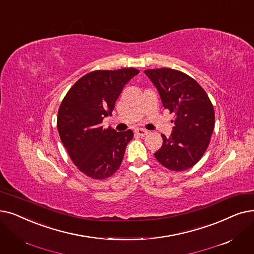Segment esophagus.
Here are the masks:
<instances>
[{"label":"esophagus","mask_w":254,"mask_h":254,"mask_svg":"<svg viewBox=\"0 0 254 254\" xmlns=\"http://www.w3.org/2000/svg\"><path fill=\"white\" fill-rule=\"evenodd\" d=\"M147 133H148V131L145 130V129H143V128H137L135 130V134L140 136V137H144L145 135H147Z\"/></svg>","instance_id":"obj_1"}]
</instances>
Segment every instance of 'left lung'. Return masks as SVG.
<instances>
[{
  "label": "left lung",
  "instance_id": "8db88e82",
  "mask_svg": "<svg viewBox=\"0 0 254 254\" xmlns=\"http://www.w3.org/2000/svg\"><path fill=\"white\" fill-rule=\"evenodd\" d=\"M160 94L163 107L175 115L171 135L154 157L173 171L191 168L206 150L215 126L214 107L202 87L188 74L171 68L144 71Z\"/></svg>",
  "mask_w": 254,
  "mask_h": 254
}]
</instances>
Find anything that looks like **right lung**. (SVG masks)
I'll return each mask as SVG.
<instances>
[{"mask_svg": "<svg viewBox=\"0 0 254 254\" xmlns=\"http://www.w3.org/2000/svg\"><path fill=\"white\" fill-rule=\"evenodd\" d=\"M139 73L135 68L95 70L76 82L65 95L58 112L57 127L73 164L95 180L111 176L121 165L131 129L105 128L124 87Z\"/></svg>", "mask_w": 254, "mask_h": 254, "instance_id": "obj_1", "label": "right lung"}]
</instances>
